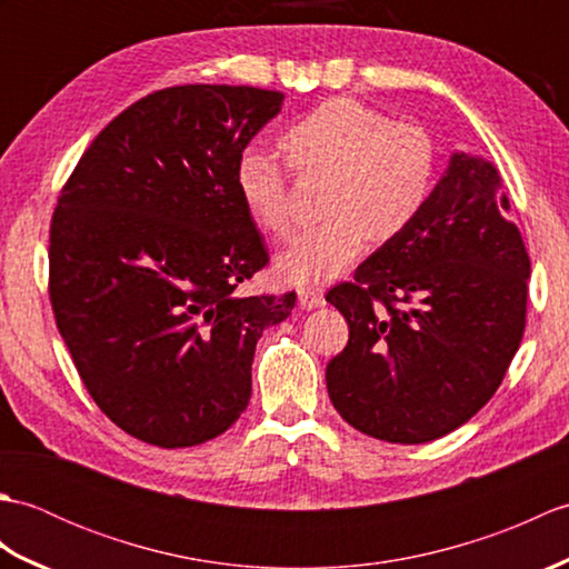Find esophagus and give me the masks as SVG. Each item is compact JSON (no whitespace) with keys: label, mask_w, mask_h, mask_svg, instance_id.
<instances>
[{"label":"esophagus","mask_w":569,"mask_h":569,"mask_svg":"<svg viewBox=\"0 0 569 569\" xmlns=\"http://www.w3.org/2000/svg\"><path fill=\"white\" fill-rule=\"evenodd\" d=\"M298 303L303 310H316L325 306V298L318 288H300L298 291Z\"/></svg>","instance_id":"obj_1"}]
</instances>
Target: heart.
I'll list each match as a JSON object with an SVG mask.
<instances>
[{
	"label": "heart",
	"instance_id": "heart-1",
	"mask_svg": "<svg viewBox=\"0 0 569 569\" xmlns=\"http://www.w3.org/2000/svg\"><path fill=\"white\" fill-rule=\"evenodd\" d=\"M298 173H328L318 227L300 232L276 257L283 283L332 281L367 247L401 234L426 204L435 176V147L418 124L386 117L352 98L325 100L278 137ZM234 186L247 214L273 237L291 232L286 176L273 156L244 149Z\"/></svg>",
	"mask_w": 569,
	"mask_h": 569
}]
</instances>
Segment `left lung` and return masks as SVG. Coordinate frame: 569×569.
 I'll return each mask as SVG.
<instances>
[{"instance_id": "1", "label": "left lung", "mask_w": 569, "mask_h": 569, "mask_svg": "<svg viewBox=\"0 0 569 569\" xmlns=\"http://www.w3.org/2000/svg\"><path fill=\"white\" fill-rule=\"evenodd\" d=\"M491 161L455 151L418 217L328 293L349 342L325 381L377 440H438L497 393L526 330L530 261Z\"/></svg>"}]
</instances>
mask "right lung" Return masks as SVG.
<instances>
[{"label": "right lung", "mask_w": 569, "mask_h": 569, "mask_svg": "<svg viewBox=\"0 0 569 569\" xmlns=\"http://www.w3.org/2000/svg\"><path fill=\"white\" fill-rule=\"evenodd\" d=\"M283 92L180 84L107 124L60 190L51 306L114 426L156 447L208 442L244 413L261 332L296 293L237 296L269 261L234 186Z\"/></svg>", "instance_id": "right-lung-1"}]
</instances>
